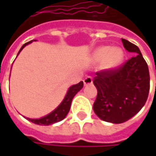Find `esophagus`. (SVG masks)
<instances>
[{
  "label": "esophagus",
  "instance_id": "esophagus-1",
  "mask_svg": "<svg viewBox=\"0 0 156 156\" xmlns=\"http://www.w3.org/2000/svg\"><path fill=\"white\" fill-rule=\"evenodd\" d=\"M92 83H93V78H91V77H89V76H87V78H85V79H84V85L85 86L90 85Z\"/></svg>",
  "mask_w": 156,
  "mask_h": 156
}]
</instances>
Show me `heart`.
I'll return each instance as SVG.
<instances>
[{
	"mask_svg": "<svg viewBox=\"0 0 156 156\" xmlns=\"http://www.w3.org/2000/svg\"><path fill=\"white\" fill-rule=\"evenodd\" d=\"M94 58L96 61L105 60L106 68L115 69L122 63L124 59V52L120 48L102 46L95 50Z\"/></svg>",
	"mask_w": 156,
	"mask_h": 156,
	"instance_id": "heart-1",
	"label": "heart"
}]
</instances>
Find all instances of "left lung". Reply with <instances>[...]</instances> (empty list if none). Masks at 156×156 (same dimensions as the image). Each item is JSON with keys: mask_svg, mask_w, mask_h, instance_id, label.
<instances>
[{"mask_svg": "<svg viewBox=\"0 0 156 156\" xmlns=\"http://www.w3.org/2000/svg\"><path fill=\"white\" fill-rule=\"evenodd\" d=\"M122 42L135 56L117 69L97 72L93 80L98 89L94 112L113 124L124 123L136 115L144 106L150 89L149 69L140 49L125 39Z\"/></svg>", "mask_w": 156, "mask_h": 156, "instance_id": "8db88e82", "label": "left lung"}]
</instances>
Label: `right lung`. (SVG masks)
<instances>
[{
  "label": "right lung",
  "instance_id": "add662e5",
  "mask_svg": "<svg viewBox=\"0 0 156 156\" xmlns=\"http://www.w3.org/2000/svg\"><path fill=\"white\" fill-rule=\"evenodd\" d=\"M31 42H32V41L25 43L21 47V48L20 49L18 55L22 50L23 48L25 47V46H27L28 44L31 43ZM83 85H84L83 84V81H80L78 84L71 86L69 88V90H68V92H67V94H66L63 101L59 104V106L57 108L54 109L51 113L48 114L47 115L42 116V117H41L39 119H32V118H29V117H27V119L29 121L36 124V125H41V126H48V125H52V124H55L57 122H59V121L63 120L67 116L68 113L69 112V109H70V106H71V102H72L73 98L75 97V95L78 93V91L83 87Z\"/></svg>",
  "mask_w": 156,
  "mask_h": 156
}]
</instances>
